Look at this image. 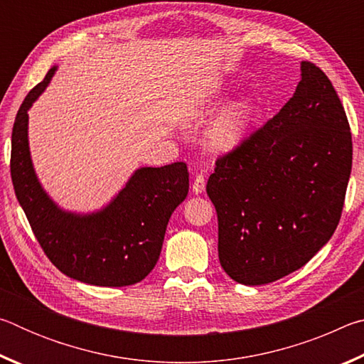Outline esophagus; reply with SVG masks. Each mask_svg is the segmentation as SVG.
<instances>
[{
	"instance_id": "34e87169",
	"label": "esophagus",
	"mask_w": 364,
	"mask_h": 364,
	"mask_svg": "<svg viewBox=\"0 0 364 364\" xmlns=\"http://www.w3.org/2000/svg\"><path fill=\"white\" fill-rule=\"evenodd\" d=\"M205 191V176L199 173L194 178V183H193V193L194 194H202Z\"/></svg>"
}]
</instances>
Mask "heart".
I'll list each match as a JSON object with an SVG mask.
<instances>
[{
  "mask_svg": "<svg viewBox=\"0 0 364 364\" xmlns=\"http://www.w3.org/2000/svg\"><path fill=\"white\" fill-rule=\"evenodd\" d=\"M225 101V95L220 90L207 96L204 102H199L188 112L189 123H202L213 114ZM257 115V104L250 97L231 102L217 115L205 134L207 147L215 154H231L239 149L247 139L250 128Z\"/></svg>",
  "mask_w": 364,
  "mask_h": 364,
  "instance_id": "obj_1",
  "label": "heart"
}]
</instances>
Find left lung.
<instances>
[{
	"label": "left lung",
	"mask_w": 364,
	"mask_h": 364,
	"mask_svg": "<svg viewBox=\"0 0 364 364\" xmlns=\"http://www.w3.org/2000/svg\"><path fill=\"white\" fill-rule=\"evenodd\" d=\"M300 70L284 107L220 157L207 181L220 263L239 284H268L301 268L341 220L352 133L326 73L306 60Z\"/></svg>",
	"instance_id": "1"
}]
</instances>
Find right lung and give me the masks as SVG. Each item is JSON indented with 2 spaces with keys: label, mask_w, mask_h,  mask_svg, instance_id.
Wrapping results in <instances>:
<instances>
[{
  "label": "right lung",
  "mask_w": 364,
  "mask_h": 364,
  "mask_svg": "<svg viewBox=\"0 0 364 364\" xmlns=\"http://www.w3.org/2000/svg\"><path fill=\"white\" fill-rule=\"evenodd\" d=\"M56 67L30 91L16 115L11 139V178L36 241L59 271L93 286L122 287L143 281L159 260L165 230L186 199L184 162L141 167L97 212H65L43 189L28 147V109L46 90Z\"/></svg>",
  "instance_id": "1"
}]
</instances>
